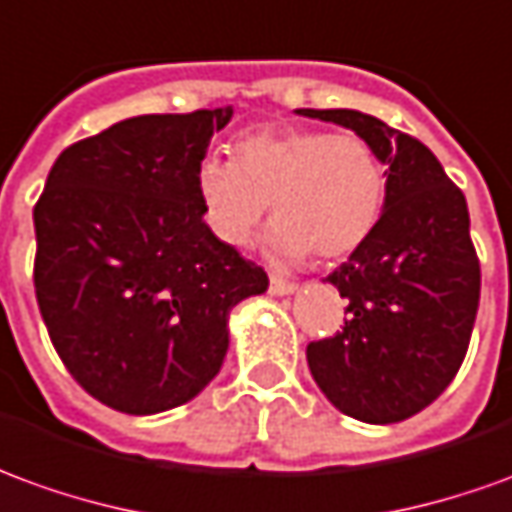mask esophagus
<instances>
[{"instance_id":"obj_1","label":"esophagus","mask_w":512,"mask_h":512,"mask_svg":"<svg viewBox=\"0 0 512 512\" xmlns=\"http://www.w3.org/2000/svg\"><path fill=\"white\" fill-rule=\"evenodd\" d=\"M268 291L274 293V296H291V293H296V285L288 280H282V277H271V282H268Z\"/></svg>"}]
</instances>
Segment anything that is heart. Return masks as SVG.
I'll return each instance as SVG.
<instances>
[{
  "instance_id": "1",
  "label": "heart",
  "mask_w": 512,
  "mask_h": 512,
  "mask_svg": "<svg viewBox=\"0 0 512 512\" xmlns=\"http://www.w3.org/2000/svg\"><path fill=\"white\" fill-rule=\"evenodd\" d=\"M196 196L210 232L244 246L266 216V246L282 263L343 260L380 224L388 174L374 146L327 130H255L238 138L232 160L205 157L196 166Z\"/></svg>"
}]
</instances>
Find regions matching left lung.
<instances>
[{
	"label": "left lung",
	"mask_w": 512,
	"mask_h": 512,
	"mask_svg": "<svg viewBox=\"0 0 512 512\" xmlns=\"http://www.w3.org/2000/svg\"><path fill=\"white\" fill-rule=\"evenodd\" d=\"M374 146L388 194L371 238L324 282L346 299L343 330L307 346L321 393L346 416L393 424L432 405L466 357L480 260L466 196L427 146L360 110H296Z\"/></svg>",
	"instance_id": "left-lung-1"
}]
</instances>
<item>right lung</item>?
<instances>
[{"label":"right lung","mask_w":512,"mask_h":512,"mask_svg":"<svg viewBox=\"0 0 512 512\" xmlns=\"http://www.w3.org/2000/svg\"><path fill=\"white\" fill-rule=\"evenodd\" d=\"M232 107L135 116L63 149L35 221V296L71 377L102 405L152 416L221 371L230 313L266 271L221 244L196 166Z\"/></svg>","instance_id":"obj_1"}]
</instances>
